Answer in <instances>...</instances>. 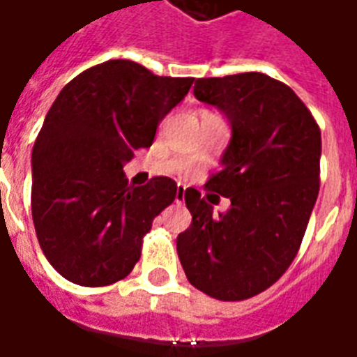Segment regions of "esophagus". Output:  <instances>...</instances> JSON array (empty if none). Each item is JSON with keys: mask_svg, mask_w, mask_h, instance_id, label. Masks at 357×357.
Segmentation results:
<instances>
[{"mask_svg": "<svg viewBox=\"0 0 357 357\" xmlns=\"http://www.w3.org/2000/svg\"><path fill=\"white\" fill-rule=\"evenodd\" d=\"M183 199H185V187L178 185V189H176V202H183Z\"/></svg>", "mask_w": 357, "mask_h": 357, "instance_id": "esophagus-1", "label": "esophagus"}]
</instances>
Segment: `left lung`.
I'll return each instance as SVG.
<instances>
[{"label":"left lung","mask_w":357,"mask_h":357,"mask_svg":"<svg viewBox=\"0 0 357 357\" xmlns=\"http://www.w3.org/2000/svg\"><path fill=\"white\" fill-rule=\"evenodd\" d=\"M193 93L231 124L224 168L204 185L231 206L214 216L208 199L187 189L193 220L176 241L179 262L212 298H252L298 255L319 193L321 132L298 95L268 74L199 78Z\"/></svg>","instance_id":"obj_1"}]
</instances>
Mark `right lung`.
Returning a JSON list of instances; mask_svg holds the SVG:
<instances>
[{
    "label": "right lung",
    "mask_w": 357,
    "mask_h": 357,
    "mask_svg": "<svg viewBox=\"0 0 357 357\" xmlns=\"http://www.w3.org/2000/svg\"><path fill=\"white\" fill-rule=\"evenodd\" d=\"M193 80L114 59L78 74L53 101L32 151V220L45 258L70 283L107 287L137 264L178 183L156 176L133 187L122 168L153 145Z\"/></svg>",
    "instance_id": "right-lung-1"
}]
</instances>
